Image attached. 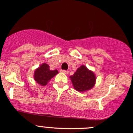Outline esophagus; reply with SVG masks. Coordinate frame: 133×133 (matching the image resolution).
I'll use <instances>...</instances> for the list:
<instances>
[{
	"instance_id": "obj_1",
	"label": "esophagus",
	"mask_w": 133,
	"mask_h": 133,
	"mask_svg": "<svg viewBox=\"0 0 133 133\" xmlns=\"http://www.w3.org/2000/svg\"><path fill=\"white\" fill-rule=\"evenodd\" d=\"M60 72L62 73H64V74H68V71H67L65 70H60Z\"/></svg>"
}]
</instances>
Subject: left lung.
<instances>
[{
	"label": "left lung",
	"mask_w": 133,
	"mask_h": 133,
	"mask_svg": "<svg viewBox=\"0 0 133 133\" xmlns=\"http://www.w3.org/2000/svg\"><path fill=\"white\" fill-rule=\"evenodd\" d=\"M73 88L79 92H85L91 89L95 85L96 77L93 71L82 65L72 76H69Z\"/></svg>",
	"instance_id": "1"
}]
</instances>
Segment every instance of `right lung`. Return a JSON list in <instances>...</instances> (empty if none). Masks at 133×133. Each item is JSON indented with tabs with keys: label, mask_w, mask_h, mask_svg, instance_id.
Returning a JSON list of instances; mask_svg holds the SVG:
<instances>
[{
	"label": "right lung",
	"mask_w": 133,
	"mask_h": 133,
	"mask_svg": "<svg viewBox=\"0 0 133 133\" xmlns=\"http://www.w3.org/2000/svg\"><path fill=\"white\" fill-rule=\"evenodd\" d=\"M58 73V71L57 69L50 70L49 65L45 63H43L35 70L33 78L36 82L42 86H44L48 84L52 78L54 77Z\"/></svg>",
	"instance_id": "add662e5"
}]
</instances>
